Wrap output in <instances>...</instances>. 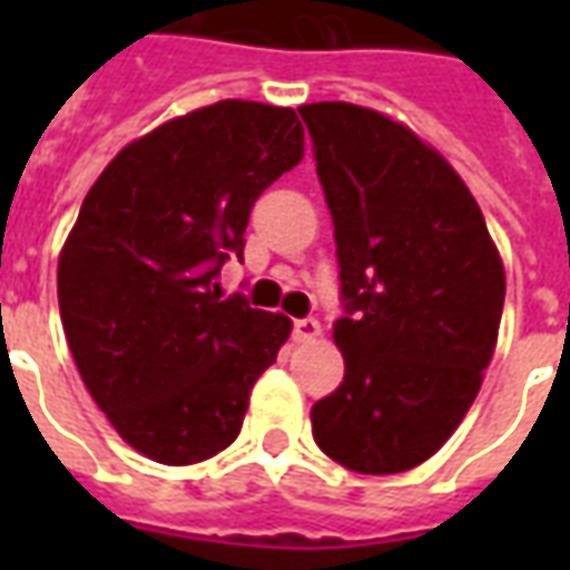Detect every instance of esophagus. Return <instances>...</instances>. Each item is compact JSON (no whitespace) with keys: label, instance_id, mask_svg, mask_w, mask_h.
I'll list each match as a JSON object with an SVG mask.
<instances>
[{"label":"esophagus","instance_id":"obj_1","mask_svg":"<svg viewBox=\"0 0 570 570\" xmlns=\"http://www.w3.org/2000/svg\"><path fill=\"white\" fill-rule=\"evenodd\" d=\"M317 335H321V323L314 317H302V321L293 323V338L296 342H314Z\"/></svg>","mask_w":570,"mask_h":570}]
</instances>
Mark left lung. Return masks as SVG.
Returning <instances> with one entry per match:
<instances>
[{"label": "left lung", "instance_id": "8db88e82", "mask_svg": "<svg viewBox=\"0 0 570 570\" xmlns=\"http://www.w3.org/2000/svg\"><path fill=\"white\" fill-rule=\"evenodd\" d=\"M335 225L345 382L311 409L314 442L384 476L428 461L473 406L498 342L503 265L452 164L354 104L298 109Z\"/></svg>", "mask_w": 570, "mask_h": 570}]
</instances>
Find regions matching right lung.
Wrapping results in <instances>:
<instances>
[{
  "label": "right lung",
  "instance_id": "obj_1",
  "mask_svg": "<svg viewBox=\"0 0 570 570\" xmlns=\"http://www.w3.org/2000/svg\"><path fill=\"white\" fill-rule=\"evenodd\" d=\"M302 149L293 109L223 100L125 146L81 204L57 265L63 333L94 403L158 464L232 445L289 338V317L213 281Z\"/></svg>",
  "mask_w": 570,
  "mask_h": 570
}]
</instances>
